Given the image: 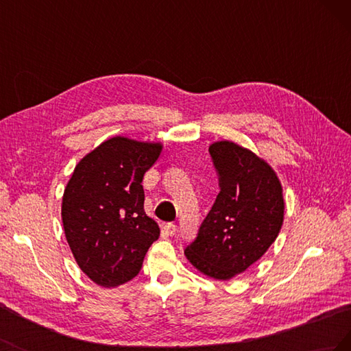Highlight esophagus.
Instances as JSON below:
<instances>
[{"instance_id":"1","label":"esophagus","mask_w":351,"mask_h":351,"mask_svg":"<svg viewBox=\"0 0 351 351\" xmlns=\"http://www.w3.org/2000/svg\"><path fill=\"white\" fill-rule=\"evenodd\" d=\"M164 231L167 232L168 236H174L177 232V226L173 224V222H168V224L164 226Z\"/></svg>"}]
</instances>
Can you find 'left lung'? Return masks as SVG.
Returning <instances> with one entry per match:
<instances>
[{"label":"left lung","mask_w":351,"mask_h":351,"mask_svg":"<svg viewBox=\"0 0 351 351\" xmlns=\"http://www.w3.org/2000/svg\"><path fill=\"white\" fill-rule=\"evenodd\" d=\"M209 154L219 193L184 254L197 271L224 281L261 259L278 237L282 187L268 162L234 142L212 143Z\"/></svg>","instance_id":"8db88e82"}]
</instances>
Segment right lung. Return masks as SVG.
<instances>
[{
    "mask_svg": "<svg viewBox=\"0 0 351 351\" xmlns=\"http://www.w3.org/2000/svg\"><path fill=\"white\" fill-rule=\"evenodd\" d=\"M161 151V143L115 136L74 168L62 196V226L74 259L98 285L133 280L159 237L145 214L142 180Z\"/></svg>",
    "mask_w": 351,
    "mask_h": 351,
    "instance_id": "add662e5",
    "label": "right lung"
}]
</instances>
